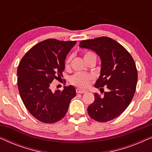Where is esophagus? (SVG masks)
<instances>
[{
	"label": "esophagus",
	"instance_id": "34e87169",
	"mask_svg": "<svg viewBox=\"0 0 152 152\" xmlns=\"http://www.w3.org/2000/svg\"><path fill=\"white\" fill-rule=\"evenodd\" d=\"M76 92L77 93H84L87 92V91L84 90V89H80V88H76Z\"/></svg>",
	"mask_w": 152,
	"mask_h": 152
}]
</instances>
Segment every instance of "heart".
Listing matches in <instances>:
<instances>
[{
  "label": "heart",
  "mask_w": 152,
  "mask_h": 152,
  "mask_svg": "<svg viewBox=\"0 0 152 152\" xmlns=\"http://www.w3.org/2000/svg\"><path fill=\"white\" fill-rule=\"evenodd\" d=\"M84 59L86 62H88L91 60H95L96 61L97 55L94 52L91 50H87L84 52ZM71 57H68L66 60V66L69 65ZM93 80V77L90 75H87L84 73H80V72H77L71 76L70 80L71 84L75 86L80 87V88H85L88 86L91 81Z\"/></svg>",
  "instance_id": "1"
}]
</instances>
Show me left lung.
<instances>
[{
  "label": "left lung",
  "mask_w": 152,
  "mask_h": 152,
  "mask_svg": "<svg viewBox=\"0 0 152 152\" xmlns=\"http://www.w3.org/2000/svg\"><path fill=\"white\" fill-rule=\"evenodd\" d=\"M80 47L99 56L101 72L95 87L100 91L104 86L108 89L103 97L95 93V100L87 109L88 115L100 122L115 119L125 111L135 94L138 72L134 60L121 44L107 37L83 40Z\"/></svg>",
  "instance_id": "left-lung-1"
}]
</instances>
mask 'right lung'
<instances>
[{
  "label": "right lung",
  "mask_w": 152,
  "mask_h": 152,
  "mask_svg": "<svg viewBox=\"0 0 152 152\" xmlns=\"http://www.w3.org/2000/svg\"><path fill=\"white\" fill-rule=\"evenodd\" d=\"M76 42L46 39L27 52L18 64V88L23 102L31 115L43 123L61 120L76 95L72 86L55 93L50 90L53 81L63 77L66 55Z\"/></svg>",
  "instance_id": "add662e5"
}]
</instances>
